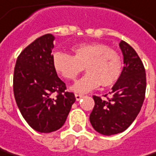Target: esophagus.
<instances>
[{"label":"esophagus","instance_id":"obj_1","mask_svg":"<svg viewBox=\"0 0 156 156\" xmlns=\"http://www.w3.org/2000/svg\"><path fill=\"white\" fill-rule=\"evenodd\" d=\"M75 97H76V100L77 101H79L81 98L84 97V95L83 94H75Z\"/></svg>","mask_w":156,"mask_h":156}]
</instances>
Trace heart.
<instances>
[{"mask_svg":"<svg viewBox=\"0 0 156 156\" xmlns=\"http://www.w3.org/2000/svg\"><path fill=\"white\" fill-rule=\"evenodd\" d=\"M73 55L56 52L52 65L57 73L67 80H74L85 69L87 74L78 80L71 90L85 94L98 87L113 86L121 74L122 62L120 54L101 43H84L74 45Z\"/></svg>","mask_w":156,"mask_h":156,"instance_id":"heart-1","label":"heart"}]
</instances>
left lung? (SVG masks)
Here are the masks:
<instances>
[{
  "instance_id": "obj_1",
  "label": "left lung",
  "mask_w": 156,
  "mask_h": 156,
  "mask_svg": "<svg viewBox=\"0 0 156 156\" xmlns=\"http://www.w3.org/2000/svg\"><path fill=\"white\" fill-rule=\"evenodd\" d=\"M124 56V67L120 78L106 99L93 95L94 106L89 120L93 128L100 134L111 136L126 130L143 105L147 78L144 64L129 44L120 43Z\"/></svg>"
}]
</instances>
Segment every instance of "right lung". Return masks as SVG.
Returning a JSON list of instances; mask_svg holds the SVG:
<instances>
[{
	"mask_svg": "<svg viewBox=\"0 0 156 156\" xmlns=\"http://www.w3.org/2000/svg\"><path fill=\"white\" fill-rule=\"evenodd\" d=\"M53 40L51 34L38 37L20 52L14 69L17 105L28 125L41 133L61 129L76 101L53 68Z\"/></svg>",
	"mask_w": 156,
	"mask_h": 156,
	"instance_id": "obj_1",
	"label": "right lung"
}]
</instances>
